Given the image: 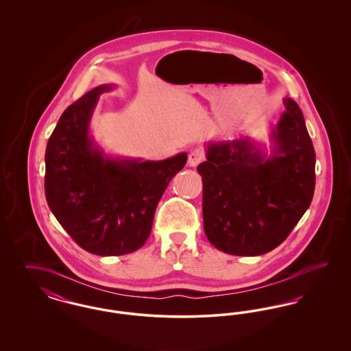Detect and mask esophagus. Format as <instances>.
<instances>
[{
  "label": "esophagus",
  "instance_id": "obj_1",
  "mask_svg": "<svg viewBox=\"0 0 351 351\" xmlns=\"http://www.w3.org/2000/svg\"><path fill=\"white\" fill-rule=\"evenodd\" d=\"M204 159H205L204 147H195V149L189 151V154H188V165L191 167L199 166Z\"/></svg>",
  "mask_w": 351,
  "mask_h": 351
}]
</instances>
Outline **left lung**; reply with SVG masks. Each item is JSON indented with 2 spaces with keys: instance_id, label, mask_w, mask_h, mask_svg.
I'll return each mask as SVG.
<instances>
[{
  "instance_id": "left-lung-1",
  "label": "left lung",
  "mask_w": 351,
  "mask_h": 351,
  "mask_svg": "<svg viewBox=\"0 0 351 351\" xmlns=\"http://www.w3.org/2000/svg\"><path fill=\"white\" fill-rule=\"evenodd\" d=\"M285 112L265 159L249 141L212 143L202 176L204 230L218 250L252 256L274 250L309 208L316 184V154L299 105Z\"/></svg>"
}]
</instances>
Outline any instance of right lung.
Returning a JSON list of instances; mask_svg holds the SVG:
<instances>
[{"mask_svg":"<svg viewBox=\"0 0 351 351\" xmlns=\"http://www.w3.org/2000/svg\"><path fill=\"white\" fill-rule=\"evenodd\" d=\"M101 85L71 104L46 149L45 192L51 212L85 251L101 256L138 250L147 241L156 205L186 155L162 162L104 159L88 138Z\"/></svg>","mask_w":351,"mask_h":351,"instance_id":"add662e5","label":"right lung"}]
</instances>
